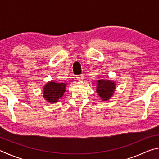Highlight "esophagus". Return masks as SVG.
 Segmentation results:
<instances>
[{
    "instance_id": "34e87169",
    "label": "esophagus",
    "mask_w": 159,
    "mask_h": 159,
    "mask_svg": "<svg viewBox=\"0 0 159 159\" xmlns=\"http://www.w3.org/2000/svg\"><path fill=\"white\" fill-rule=\"evenodd\" d=\"M76 79H77L78 80H83V79H84V76H83V74H81V75H79V76H78L76 77Z\"/></svg>"
}]
</instances>
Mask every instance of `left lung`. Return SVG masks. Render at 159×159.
Segmentation results:
<instances>
[{
    "instance_id": "8db88e82",
    "label": "left lung",
    "mask_w": 159,
    "mask_h": 159,
    "mask_svg": "<svg viewBox=\"0 0 159 159\" xmlns=\"http://www.w3.org/2000/svg\"><path fill=\"white\" fill-rule=\"evenodd\" d=\"M115 90V83L111 80H99L97 92L102 100H107L111 98Z\"/></svg>"
}]
</instances>
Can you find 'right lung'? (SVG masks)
<instances>
[{
  "instance_id": "1",
  "label": "right lung",
  "mask_w": 159,
  "mask_h": 159,
  "mask_svg": "<svg viewBox=\"0 0 159 159\" xmlns=\"http://www.w3.org/2000/svg\"><path fill=\"white\" fill-rule=\"evenodd\" d=\"M65 83H57L55 82L48 83L44 87L43 97L47 101L55 103L63 95L65 92Z\"/></svg>"
}]
</instances>
